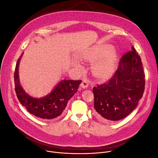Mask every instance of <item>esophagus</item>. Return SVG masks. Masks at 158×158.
I'll return each mask as SVG.
<instances>
[{
    "instance_id": "1",
    "label": "esophagus",
    "mask_w": 158,
    "mask_h": 158,
    "mask_svg": "<svg viewBox=\"0 0 158 158\" xmlns=\"http://www.w3.org/2000/svg\"><path fill=\"white\" fill-rule=\"evenodd\" d=\"M89 84V81L88 79H82V81L80 86H81V87L82 88H84L85 89V88H86L88 87Z\"/></svg>"
}]
</instances>
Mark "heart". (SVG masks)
Returning <instances> with one entry per match:
<instances>
[{
    "label": "heart",
    "instance_id": "heart-1",
    "mask_svg": "<svg viewBox=\"0 0 158 158\" xmlns=\"http://www.w3.org/2000/svg\"><path fill=\"white\" fill-rule=\"evenodd\" d=\"M108 50L109 48L106 47H95L92 52V57L97 59L103 56ZM116 61L117 52L114 50H111L95 64L94 72L95 76L102 79L110 77L114 71Z\"/></svg>",
    "mask_w": 158,
    "mask_h": 158
}]
</instances>
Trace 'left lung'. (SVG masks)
I'll return each mask as SVG.
<instances>
[{
	"label": "left lung",
	"instance_id": "1",
	"mask_svg": "<svg viewBox=\"0 0 158 158\" xmlns=\"http://www.w3.org/2000/svg\"><path fill=\"white\" fill-rule=\"evenodd\" d=\"M124 54L112 78L94 87L96 117L102 122L117 121L138 106L145 89V73L140 56L132 47Z\"/></svg>",
	"mask_w": 158,
	"mask_h": 158
}]
</instances>
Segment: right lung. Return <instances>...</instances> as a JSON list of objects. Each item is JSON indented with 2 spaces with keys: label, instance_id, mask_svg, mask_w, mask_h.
<instances>
[{
  "label": "right lung",
  "instance_id": "1",
  "mask_svg": "<svg viewBox=\"0 0 158 158\" xmlns=\"http://www.w3.org/2000/svg\"><path fill=\"white\" fill-rule=\"evenodd\" d=\"M22 56V54L16 63L14 73L15 89L19 101L31 114L37 117L49 120L59 117L69 101L77 92L82 81L62 80L46 96L39 98L32 97L25 92L20 83L19 69Z\"/></svg>",
  "mask_w": 158,
  "mask_h": 158
}]
</instances>
